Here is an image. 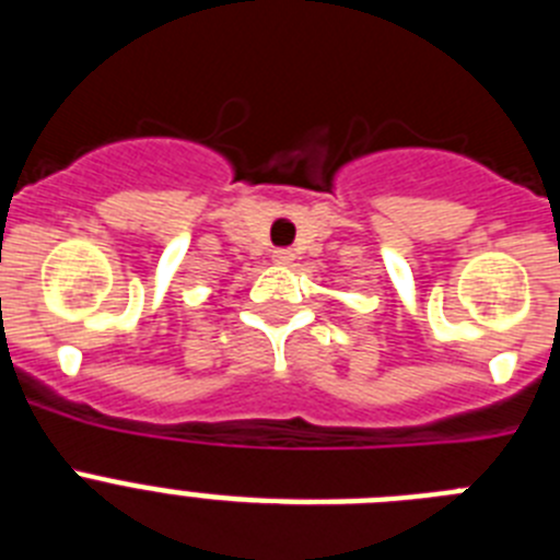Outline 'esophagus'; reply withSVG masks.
<instances>
[{
  "instance_id": "obj_1",
  "label": "esophagus",
  "mask_w": 560,
  "mask_h": 560,
  "mask_svg": "<svg viewBox=\"0 0 560 560\" xmlns=\"http://www.w3.org/2000/svg\"><path fill=\"white\" fill-rule=\"evenodd\" d=\"M271 260H275V264H280V266H291V264H294V252H291V249H275Z\"/></svg>"
}]
</instances>
